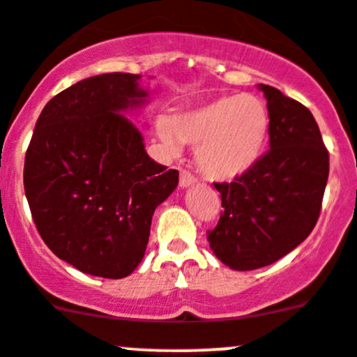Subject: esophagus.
Here are the masks:
<instances>
[{"label": "esophagus", "instance_id": "1", "mask_svg": "<svg viewBox=\"0 0 357 357\" xmlns=\"http://www.w3.org/2000/svg\"><path fill=\"white\" fill-rule=\"evenodd\" d=\"M192 183H195V176L190 171H186V169H183L181 176H179V185H181L183 188H186V186H190Z\"/></svg>", "mask_w": 357, "mask_h": 357}]
</instances>
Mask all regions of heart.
Listing matches in <instances>:
<instances>
[{
	"label": "heart",
	"mask_w": 357,
	"mask_h": 357,
	"mask_svg": "<svg viewBox=\"0 0 357 357\" xmlns=\"http://www.w3.org/2000/svg\"><path fill=\"white\" fill-rule=\"evenodd\" d=\"M160 141L171 151L195 146V162L208 178L234 179L254 169L269 137V111L255 95L218 96L172 119L156 121Z\"/></svg>",
	"instance_id": "heart-1"
}]
</instances>
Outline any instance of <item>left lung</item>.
<instances>
[{"instance_id":"obj_1","label":"left lung","mask_w":357,"mask_h":357,"mask_svg":"<svg viewBox=\"0 0 357 357\" xmlns=\"http://www.w3.org/2000/svg\"><path fill=\"white\" fill-rule=\"evenodd\" d=\"M268 100L269 151L231 183H215L220 220L208 241L236 271L273 264L305 241L321 215L329 153L312 112L273 86Z\"/></svg>"}]
</instances>
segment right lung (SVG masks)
I'll return each mask as SVG.
<instances>
[{"mask_svg":"<svg viewBox=\"0 0 357 357\" xmlns=\"http://www.w3.org/2000/svg\"><path fill=\"white\" fill-rule=\"evenodd\" d=\"M135 73H102L47 102L24 160V192L52 254L102 278H125L146 252L151 218L179 172L149 158L119 112L148 93Z\"/></svg>","mask_w":357,"mask_h":357,"instance_id":"obj_1","label":"right lung"}]
</instances>
